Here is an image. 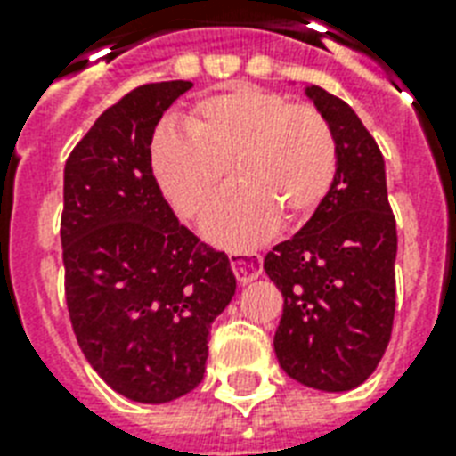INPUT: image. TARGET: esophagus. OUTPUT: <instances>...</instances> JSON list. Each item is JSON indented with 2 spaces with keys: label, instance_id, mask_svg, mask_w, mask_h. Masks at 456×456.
<instances>
[{
  "label": "esophagus",
  "instance_id": "obj_1",
  "mask_svg": "<svg viewBox=\"0 0 456 456\" xmlns=\"http://www.w3.org/2000/svg\"><path fill=\"white\" fill-rule=\"evenodd\" d=\"M229 263H232V270H234L236 279L241 284H248V281L263 274V257H260V253H253V250H248V253H241V250L229 253Z\"/></svg>",
  "mask_w": 456,
  "mask_h": 456
}]
</instances>
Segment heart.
<instances>
[{
  "label": "heart",
  "instance_id": "obj_1",
  "mask_svg": "<svg viewBox=\"0 0 456 456\" xmlns=\"http://www.w3.org/2000/svg\"><path fill=\"white\" fill-rule=\"evenodd\" d=\"M336 139L310 106L281 94L236 85L208 96L186 120V132L160 127L151 144V170L182 217L206 213L224 184L239 189L203 220L217 246L253 248L286 222L310 217L336 177Z\"/></svg>",
  "mask_w": 456,
  "mask_h": 456
}]
</instances>
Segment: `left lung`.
Returning a JSON list of instances; mask_svg holds the SVG:
<instances>
[{
  "label": "left lung",
  "instance_id": "8db88e82",
  "mask_svg": "<svg viewBox=\"0 0 456 456\" xmlns=\"http://www.w3.org/2000/svg\"><path fill=\"white\" fill-rule=\"evenodd\" d=\"M305 96L336 139V177L298 234L265 256L284 296L274 353L307 388L343 393L371 376L395 314V217L386 163L343 99L310 85Z\"/></svg>",
  "mask_w": 456,
  "mask_h": 456
}]
</instances>
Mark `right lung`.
<instances>
[{"mask_svg":"<svg viewBox=\"0 0 456 456\" xmlns=\"http://www.w3.org/2000/svg\"><path fill=\"white\" fill-rule=\"evenodd\" d=\"M186 80L132 89L66 160L61 246L75 338L127 400L172 403L203 379L215 317L236 293L224 253L179 220L151 170L158 120Z\"/></svg>","mask_w":456,"mask_h":456,"instance_id":"1","label":"right lung"}]
</instances>
